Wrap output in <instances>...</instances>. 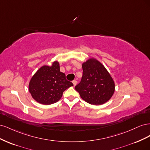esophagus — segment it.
<instances>
[{
  "instance_id": "1",
  "label": "esophagus",
  "mask_w": 150,
  "mask_h": 150,
  "mask_svg": "<svg viewBox=\"0 0 150 150\" xmlns=\"http://www.w3.org/2000/svg\"><path fill=\"white\" fill-rule=\"evenodd\" d=\"M72 83H73L74 86H75L77 84V81L76 80H73V81H72Z\"/></svg>"
}]
</instances>
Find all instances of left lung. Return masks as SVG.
<instances>
[{"label": "left lung", "instance_id": "obj_1", "mask_svg": "<svg viewBox=\"0 0 150 150\" xmlns=\"http://www.w3.org/2000/svg\"><path fill=\"white\" fill-rule=\"evenodd\" d=\"M82 67V78L75 86L81 98L94 105L107 102L115 92V83L106 68L94 59L84 62Z\"/></svg>", "mask_w": 150, "mask_h": 150}]
</instances>
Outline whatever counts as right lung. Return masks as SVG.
Masks as SVG:
<instances>
[{
  "instance_id": "obj_1",
  "label": "right lung",
  "mask_w": 150,
  "mask_h": 150,
  "mask_svg": "<svg viewBox=\"0 0 150 150\" xmlns=\"http://www.w3.org/2000/svg\"><path fill=\"white\" fill-rule=\"evenodd\" d=\"M73 86L60 71L57 61L51 66H44L36 72L29 83V89L35 100L42 104H51L61 98L66 89Z\"/></svg>"
}]
</instances>
